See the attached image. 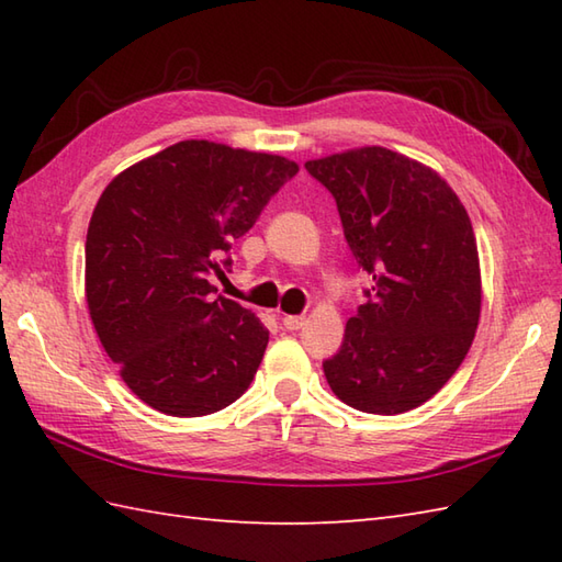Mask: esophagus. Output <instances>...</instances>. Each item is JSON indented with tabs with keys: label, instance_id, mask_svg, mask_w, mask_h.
<instances>
[{
	"label": "esophagus",
	"instance_id": "1",
	"mask_svg": "<svg viewBox=\"0 0 562 562\" xmlns=\"http://www.w3.org/2000/svg\"><path fill=\"white\" fill-rule=\"evenodd\" d=\"M304 316H284L282 318V326L284 328H288V330H300L302 326H304Z\"/></svg>",
	"mask_w": 562,
	"mask_h": 562
}]
</instances>
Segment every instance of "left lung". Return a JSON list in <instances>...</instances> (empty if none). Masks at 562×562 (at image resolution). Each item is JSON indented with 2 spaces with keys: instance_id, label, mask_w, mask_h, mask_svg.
<instances>
[{
  "instance_id": "obj_1",
  "label": "left lung",
  "mask_w": 562,
  "mask_h": 562,
  "mask_svg": "<svg viewBox=\"0 0 562 562\" xmlns=\"http://www.w3.org/2000/svg\"><path fill=\"white\" fill-rule=\"evenodd\" d=\"M304 166L336 198L352 256L372 278L324 374L355 411H413L457 372L479 328L481 262L469 212L437 171L386 147Z\"/></svg>"
}]
</instances>
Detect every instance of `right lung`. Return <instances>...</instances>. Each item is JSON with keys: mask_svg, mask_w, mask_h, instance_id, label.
Masks as SVG:
<instances>
[{"mask_svg": "<svg viewBox=\"0 0 562 562\" xmlns=\"http://www.w3.org/2000/svg\"><path fill=\"white\" fill-rule=\"evenodd\" d=\"M300 166L207 139L142 159L105 186L87 232V304L103 350L139 401L173 417L234 403L254 381L268 328L217 296L236 238Z\"/></svg>", "mask_w": 562, "mask_h": 562, "instance_id": "right-lung-1", "label": "right lung"}]
</instances>
